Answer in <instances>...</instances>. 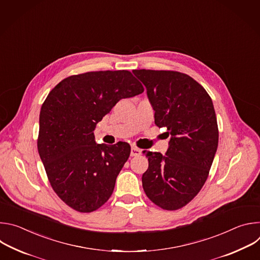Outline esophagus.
<instances>
[{
  "instance_id": "34e87169",
  "label": "esophagus",
  "mask_w": 260,
  "mask_h": 260,
  "mask_svg": "<svg viewBox=\"0 0 260 260\" xmlns=\"http://www.w3.org/2000/svg\"><path fill=\"white\" fill-rule=\"evenodd\" d=\"M142 154V151L136 147H132V150H131V156H140Z\"/></svg>"
}]
</instances>
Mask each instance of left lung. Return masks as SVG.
<instances>
[{"mask_svg":"<svg viewBox=\"0 0 260 260\" xmlns=\"http://www.w3.org/2000/svg\"><path fill=\"white\" fill-rule=\"evenodd\" d=\"M155 111L154 120L170 136L166 155L145 152L142 176L146 196L165 210L187 205L202 189L218 147L213 102L190 76L174 71L134 70Z\"/></svg>","mask_w":260,"mask_h":260,"instance_id":"obj_1","label":"left lung"}]
</instances>
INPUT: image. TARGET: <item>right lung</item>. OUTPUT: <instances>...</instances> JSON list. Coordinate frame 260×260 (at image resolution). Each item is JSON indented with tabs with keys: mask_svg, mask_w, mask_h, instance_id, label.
Masks as SVG:
<instances>
[{
	"mask_svg": "<svg viewBox=\"0 0 260 260\" xmlns=\"http://www.w3.org/2000/svg\"><path fill=\"white\" fill-rule=\"evenodd\" d=\"M144 91L128 71L87 72L61 80L40 111L38 151L55 193L69 207L89 213L112 194L131 146L96 144V123L121 99Z\"/></svg>",
	"mask_w": 260,
	"mask_h": 260,
	"instance_id": "1",
	"label": "right lung"
}]
</instances>
